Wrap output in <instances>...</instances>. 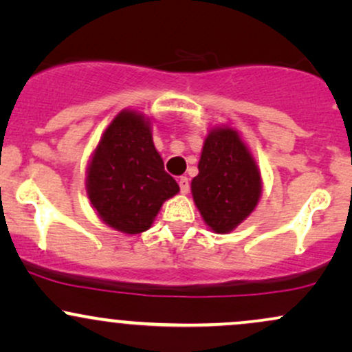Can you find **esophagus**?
I'll return each mask as SVG.
<instances>
[{
    "label": "esophagus",
    "instance_id": "esophagus-1",
    "mask_svg": "<svg viewBox=\"0 0 352 352\" xmlns=\"http://www.w3.org/2000/svg\"><path fill=\"white\" fill-rule=\"evenodd\" d=\"M179 185H180V192H182V193H188V190H190V182H188L187 177H180Z\"/></svg>",
    "mask_w": 352,
    "mask_h": 352
}]
</instances>
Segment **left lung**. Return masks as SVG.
<instances>
[{
    "mask_svg": "<svg viewBox=\"0 0 352 352\" xmlns=\"http://www.w3.org/2000/svg\"><path fill=\"white\" fill-rule=\"evenodd\" d=\"M261 177L252 153L233 129H213L205 139L192 195L205 223L228 233L256 207Z\"/></svg>",
    "mask_w": 352,
    "mask_h": 352,
    "instance_id": "8db88e82",
    "label": "left lung"
}]
</instances>
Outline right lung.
Segmentation results:
<instances>
[{
    "mask_svg": "<svg viewBox=\"0 0 352 352\" xmlns=\"http://www.w3.org/2000/svg\"><path fill=\"white\" fill-rule=\"evenodd\" d=\"M179 190L164 170L144 116L120 112L100 137L87 168V195L98 215L119 232L142 233Z\"/></svg>",
    "mask_w": 352,
    "mask_h": 352,
    "instance_id": "1",
    "label": "right lung"
}]
</instances>
